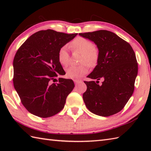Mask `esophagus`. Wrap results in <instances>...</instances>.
<instances>
[{
  "label": "esophagus",
  "mask_w": 151,
  "mask_h": 151,
  "mask_svg": "<svg viewBox=\"0 0 151 151\" xmlns=\"http://www.w3.org/2000/svg\"><path fill=\"white\" fill-rule=\"evenodd\" d=\"M74 82L75 83V84H80V83H82V81L81 80H74Z\"/></svg>",
  "instance_id": "esophagus-1"
}]
</instances>
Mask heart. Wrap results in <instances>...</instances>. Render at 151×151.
<instances>
[{
	"instance_id": "b5f03b06",
	"label": "heart",
	"mask_w": 151,
	"mask_h": 151,
	"mask_svg": "<svg viewBox=\"0 0 151 151\" xmlns=\"http://www.w3.org/2000/svg\"><path fill=\"white\" fill-rule=\"evenodd\" d=\"M69 47L75 52L81 53L80 63H82V65L69 67L66 70V75L68 78L72 79L81 78L88 73V65L93 67L97 65L100 53L91 40L85 37H78L70 43ZM58 59L62 65L64 67L68 65L69 55L66 47H62L59 49Z\"/></svg>"
}]
</instances>
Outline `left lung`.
I'll use <instances>...</instances> for the list:
<instances>
[{
	"label": "left lung",
	"mask_w": 151,
	"mask_h": 151,
	"mask_svg": "<svg viewBox=\"0 0 151 151\" xmlns=\"http://www.w3.org/2000/svg\"><path fill=\"white\" fill-rule=\"evenodd\" d=\"M79 35L93 41L100 53L97 66L88 77L104 81L100 86L95 81H84L87 90L83 99L86 107L100 116L117 114L123 110L134 90L138 70L135 52L129 43L110 31Z\"/></svg>",
	"instance_id": "left-lung-1"
}]
</instances>
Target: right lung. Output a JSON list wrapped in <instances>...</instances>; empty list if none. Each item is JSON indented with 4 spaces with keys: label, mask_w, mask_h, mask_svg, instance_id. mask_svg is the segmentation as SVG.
<instances>
[{
    "label": "right lung",
    "mask_w": 151,
    "mask_h": 151,
    "mask_svg": "<svg viewBox=\"0 0 151 151\" xmlns=\"http://www.w3.org/2000/svg\"><path fill=\"white\" fill-rule=\"evenodd\" d=\"M76 35L40 30L19 48L13 62V82L22 105L30 113L45 118L63 108L75 84L72 80L62 78L58 83L52 81L58 74L63 75L58 59L59 49Z\"/></svg>",
    "instance_id": "right-lung-1"
}]
</instances>
